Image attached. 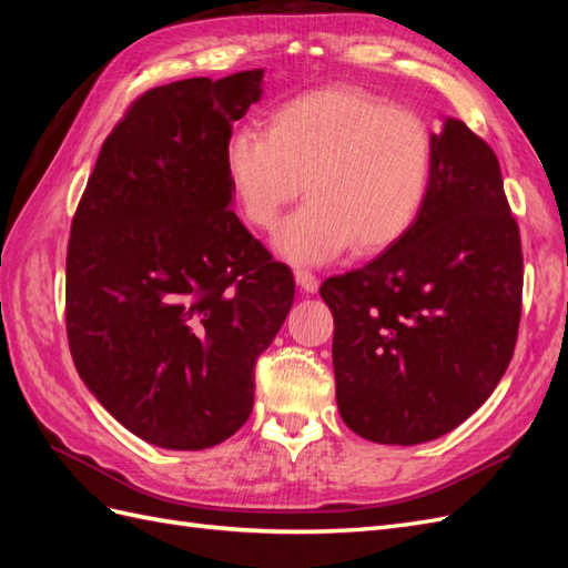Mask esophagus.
I'll list each match as a JSON object with an SVG mask.
<instances>
[{"label":"esophagus","instance_id":"34e87169","mask_svg":"<svg viewBox=\"0 0 568 568\" xmlns=\"http://www.w3.org/2000/svg\"><path fill=\"white\" fill-rule=\"evenodd\" d=\"M294 277H296V284L301 286L303 294H315V291L320 288V282H317V277H315L313 272H307V270H296V272H294Z\"/></svg>","mask_w":568,"mask_h":568}]
</instances>
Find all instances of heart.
<instances>
[{
	"instance_id": "heart-1",
	"label": "heart",
	"mask_w": 568,
	"mask_h": 568,
	"mask_svg": "<svg viewBox=\"0 0 568 568\" xmlns=\"http://www.w3.org/2000/svg\"><path fill=\"white\" fill-rule=\"evenodd\" d=\"M232 192L253 227L272 232L291 263L322 265L346 248L372 255L415 225L432 180L434 144L424 120L355 88H324L284 101L265 134L239 130L227 144Z\"/></svg>"
}]
</instances>
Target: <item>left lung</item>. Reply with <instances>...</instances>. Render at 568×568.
<instances>
[{
  "instance_id": "left-lung-1",
  "label": "left lung",
  "mask_w": 568,
  "mask_h": 568,
  "mask_svg": "<svg viewBox=\"0 0 568 568\" xmlns=\"http://www.w3.org/2000/svg\"><path fill=\"white\" fill-rule=\"evenodd\" d=\"M424 209L398 244L326 280L336 405L372 443L453 432L500 384L517 343L524 255L493 149L457 118L432 134Z\"/></svg>"
}]
</instances>
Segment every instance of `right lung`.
I'll return each instance as SVG.
<instances>
[{"instance_id":"obj_1","label":"right lung","mask_w":568,"mask_h":568,"mask_svg":"<svg viewBox=\"0 0 568 568\" xmlns=\"http://www.w3.org/2000/svg\"><path fill=\"white\" fill-rule=\"evenodd\" d=\"M263 68L189 78L134 101L99 151L65 255V326L84 386L165 450L227 440L253 409L255 359L294 274L232 211V125Z\"/></svg>"}]
</instances>
